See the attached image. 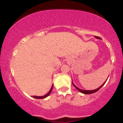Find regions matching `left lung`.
I'll use <instances>...</instances> for the list:
<instances>
[{
	"mask_svg": "<svg viewBox=\"0 0 123 123\" xmlns=\"http://www.w3.org/2000/svg\"><path fill=\"white\" fill-rule=\"evenodd\" d=\"M95 37H96V38H97V39H101V37H98V36H95ZM106 81H105V82L103 83L102 85L100 86L99 87H98V88L95 89V90H81V89H80L79 88H78V87H77V86H76L75 85H74V84H73V81H72V84H73V86H74V87H75V88H76V89H77V90H79V91L80 92L83 93V94H92V93H94V92H97V91H98V90H99V89L101 88V87H102V86L104 85V84H105V83H106Z\"/></svg>",
	"mask_w": 123,
	"mask_h": 123,
	"instance_id": "8db88e82",
	"label": "left lung"
}]
</instances>
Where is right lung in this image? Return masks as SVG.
Instances as JSON below:
<instances>
[{"label": "right lung", "mask_w": 123, "mask_h": 123, "mask_svg": "<svg viewBox=\"0 0 123 123\" xmlns=\"http://www.w3.org/2000/svg\"><path fill=\"white\" fill-rule=\"evenodd\" d=\"M53 86H52V87H51V88L50 90L49 91V92H48L47 94H46V95H45L44 96H40V97H38V96H33V98H36V99H44V98H46V97H47L48 96H49L50 94V93H51V92L52 90H53Z\"/></svg>", "instance_id": "right-lung-1"}]
</instances>
